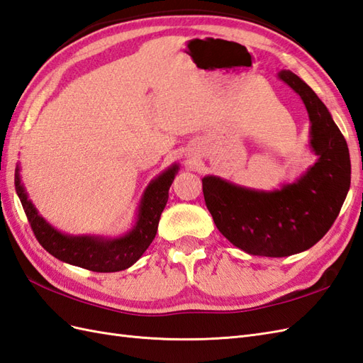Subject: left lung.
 <instances>
[{
  "label": "left lung",
  "mask_w": 363,
  "mask_h": 363,
  "mask_svg": "<svg viewBox=\"0 0 363 363\" xmlns=\"http://www.w3.org/2000/svg\"><path fill=\"white\" fill-rule=\"evenodd\" d=\"M279 78L305 103L317 162L296 183L271 192L237 186L216 175L201 180L218 231L237 248L263 257H286L314 246L337 218L351 183L348 145L326 106L291 70H281Z\"/></svg>",
  "instance_id": "8db88e82"
}]
</instances>
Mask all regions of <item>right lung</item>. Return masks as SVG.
I'll list each match as a JSON object with an SVG mask.
<instances>
[{"instance_id":"right-lung-1","label":"right lung","mask_w":363,"mask_h":363,"mask_svg":"<svg viewBox=\"0 0 363 363\" xmlns=\"http://www.w3.org/2000/svg\"><path fill=\"white\" fill-rule=\"evenodd\" d=\"M177 172L179 164H172L149 183L141 197L134 228L117 238L67 235L57 231L38 214L37 208L28 199L18 166L15 169V189L35 237L49 254L61 262L94 272H117L132 267L152 243Z\"/></svg>"}]
</instances>
